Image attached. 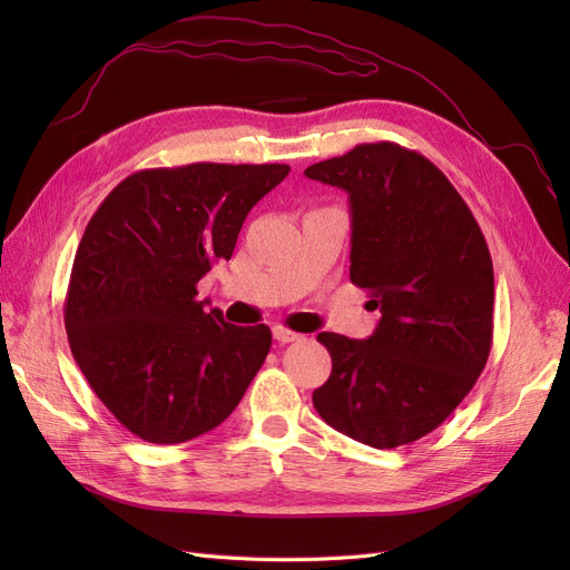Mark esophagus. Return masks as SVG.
<instances>
[{
	"instance_id": "1",
	"label": "esophagus",
	"mask_w": 570,
	"mask_h": 570,
	"mask_svg": "<svg viewBox=\"0 0 570 570\" xmlns=\"http://www.w3.org/2000/svg\"><path fill=\"white\" fill-rule=\"evenodd\" d=\"M273 337L278 340L281 344H287V342H297V340H302V335H299V333L289 331V327H285V325H275V327H273Z\"/></svg>"
}]
</instances>
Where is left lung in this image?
Here are the masks:
<instances>
[{"label":"left lung","mask_w":570,"mask_h":570,"mask_svg":"<svg viewBox=\"0 0 570 570\" xmlns=\"http://www.w3.org/2000/svg\"><path fill=\"white\" fill-rule=\"evenodd\" d=\"M304 176L350 195V278L381 308L368 340L318 335L333 371L314 406L337 433L375 450L416 442L488 364L494 273L485 237L442 170L394 142L356 145Z\"/></svg>","instance_id":"left-lung-1"}]
</instances>
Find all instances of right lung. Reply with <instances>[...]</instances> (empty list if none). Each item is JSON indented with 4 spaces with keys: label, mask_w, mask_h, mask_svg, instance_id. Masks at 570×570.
I'll list each match as a JSON object with an SVG mask.
<instances>
[{
    "label": "right lung",
    "mask_w": 570,
    "mask_h": 570,
    "mask_svg": "<svg viewBox=\"0 0 570 570\" xmlns=\"http://www.w3.org/2000/svg\"><path fill=\"white\" fill-rule=\"evenodd\" d=\"M285 164H187L120 180L90 218L63 323L85 381L151 444L209 433L243 400L271 350L268 325H233L197 283L233 256L252 206Z\"/></svg>",
    "instance_id": "1"
}]
</instances>
